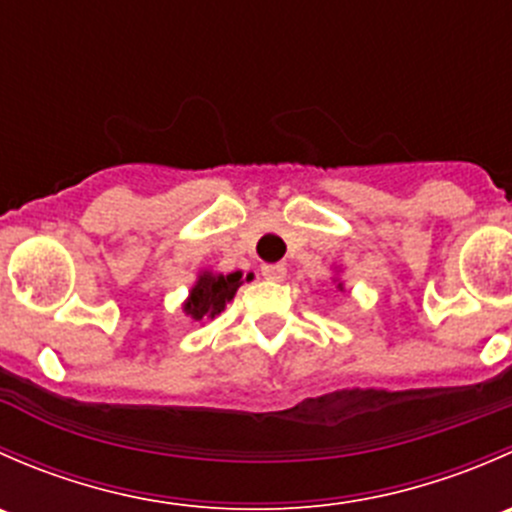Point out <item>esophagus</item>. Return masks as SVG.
<instances>
[{"label": "esophagus", "mask_w": 512, "mask_h": 512, "mask_svg": "<svg viewBox=\"0 0 512 512\" xmlns=\"http://www.w3.org/2000/svg\"><path fill=\"white\" fill-rule=\"evenodd\" d=\"M262 275H265V280L282 282L287 277V267L282 265V262H275V265H262Z\"/></svg>", "instance_id": "1"}]
</instances>
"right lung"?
<instances>
[{
	"instance_id": "1",
	"label": "right lung",
	"mask_w": 512,
	"mask_h": 512,
	"mask_svg": "<svg viewBox=\"0 0 512 512\" xmlns=\"http://www.w3.org/2000/svg\"><path fill=\"white\" fill-rule=\"evenodd\" d=\"M240 272H232V275H200L198 285L190 292L188 302H185V312L193 319H205L215 317L225 309V302H230L235 297L237 287H240Z\"/></svg>"
}]
</instances>
